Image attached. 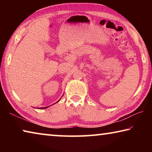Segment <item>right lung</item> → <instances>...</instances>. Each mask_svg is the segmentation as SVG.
I'll return each mask as SVG.
<instances>
[{"mask_svg": "<svg viewBox=\"0 0 152 152\" xmlns=\"http://www.w3.org/2000/svg\"><path fill=\"white\" fill-rule=\"evenodd\" d=\"M60 100H59V101H60ZM59 101H58V102H59ZM48 107H41V108H39L40 109H46V108H48Z\"/></svg>", "mask_w": 152, "mask_h": 152, "instance_id": "right-lung-1", "label": "right lung"}]
</instances>
